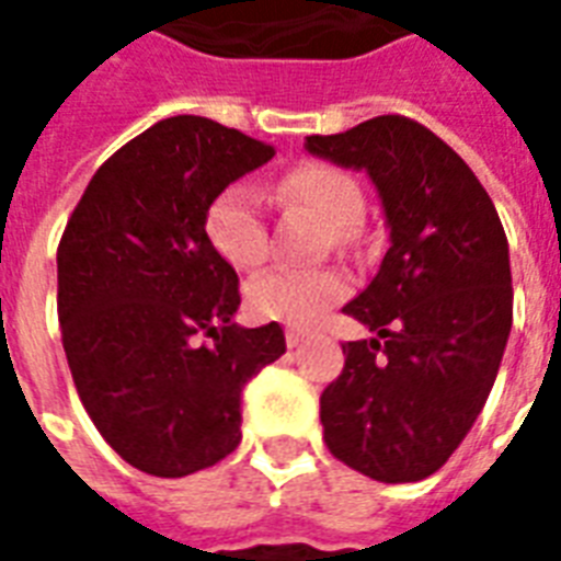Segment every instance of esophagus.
I'll return each mask as SVG.
<instances>
[{"label":"esophagus","mask_w":561,"mask_h":561,"mask_svg":"<svg viewBox=\"0 0 561 561\" xmlns=\"http://www.w3.org/2000/svg\"><path fill=\"white\" fill-rule=\"evenodd\" d=\"M285 341H288L290 350H299V346L306 343V334L297 332V329H288V332H285Z\"/></svg>","instance_id":"1"}]
</instances>
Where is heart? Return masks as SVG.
Here are the masks:
<instances>
[{
  "instance_id": "b5f03b06",
  "label": "heart",
  "mask_w": 561,
  "mask_h": 561,
  "mask_svg": "<svg viewBox=\"0 0 561 561\" xmlns=\"http://www.w3.org/2000/svg\"><path fill=\"white\" fill-rule=\"evenodd\" d=\"M279 194L288 203L306 206L329 229H350L364 211V194L358 183L343 171L320 162H306L288 171L279 183ZM206 236L211 247L232 267L247 271L262 262L267 253V227H264L262 201L255 188L236 183L209 203L206 209ZM346 294V279L332 271H290L273 267L259 273L247 285V308L262 320L308 329Z\"/></svg>"
}]
</instances>
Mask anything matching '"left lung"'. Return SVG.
Segmentation results:
<instances>
[{"label": "left lung", "mask_w": 561, "mask_h": 561, "mask_svg": "<svg viewBox=\"0 0 561 561\" xmlns=\"http://www.w3.org/2000/svg\"><path fill=\"white\" fill-rule=\"evenodd\" d=\"M308 153L367 171L390 229L346 314L375 337L343 343L320 396L329 451L381 483L425 480L486 404L513 329L510 244L474 171L425 125L378 116L308 136Z\"/></svg>", "instance_id": "left-lung-1"}]
</instances>
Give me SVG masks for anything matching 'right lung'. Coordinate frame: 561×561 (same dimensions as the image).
Here are the masks:
<instances>
[{
	"label": "right lung",
	"mask_w": 561,
	"mask_h": 561,
	"mask_svg": "<svg viewBox=\"0 0 561 561\" xmlns=\"http://www.w3.org/2000/svg\"><path fill=\"white\" fill-rule=\"evenodd\" d=\"M273 153L211 118H162L95 171L57 247L78 396L110 448L153 478L236 451L244 383L285 355L279 323L232 320L238 276L206 236L209 203Z\"/></svg>",
	"instance_id": "right-lung-1"
}]
</instances>
